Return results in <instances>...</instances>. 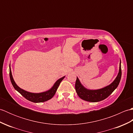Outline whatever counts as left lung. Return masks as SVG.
Instances as JSON below:
<instances>
[{
	"instance_id": "obj_1",
	"label": "left lung",
	"mask_w": 133,
	"mask_h": 133,
	"mask_svg": "<svg viewBox=\"0 0 133 133\" xmlns=\"http://www.w3.org/2000/svg\"><path fill=\"white\" fill-rule=\"evenodd\" d=\"M121 63L120 60L119 72L115 79L110 85L102 89L94 90L87 89L82 85L79 79L77 78L75 87L78 95L82 99L90 102H97L101 101L107 98L114 91L120 82L121 75H122Z\"/></svg>"
}]
</instances>
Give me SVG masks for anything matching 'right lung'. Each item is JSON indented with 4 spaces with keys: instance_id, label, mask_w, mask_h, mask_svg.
Returning <instances> with one entry per match:
<instances>
[{
    "instance_id": "add662e5",
    "label": "right lung",
    "mask_w": 133,
    "mask_h": 133,
    "mask_svg": "<svg viewBox=\"0 0 133 133\" xmlns=\"http://www.w3.org/2000/svg\"><path fill=\"white\" fill-rule=\"evenodd\" d=\"M64 77H63L59 79H58L55 83V84H54V86H52V88L50 89L49 90H48L47 91L41 92V93L30 92L21 89L19 87L17 86V84L15 83V81H14L13 79L12 73H11V71L10 65V78L11 83H12L14 89H15L16 91H18L20 94L26 98V99L29 100L31 102H34V103L43 102L47 101L48 100L50 99H51L54 97V95H55L56 90H57L58 87L59 86V84H60L62 81Z\"/></svg>"
}]
</instances>
